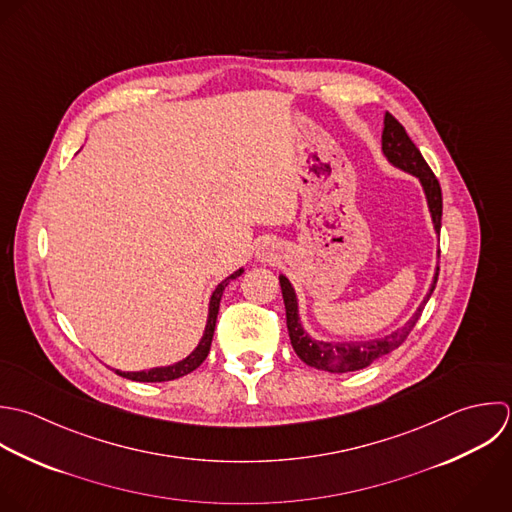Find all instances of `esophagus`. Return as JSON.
I'll return each instance as SVG.
<instances>
[{
	"label": "esophagus",
	"instance_id": "1",
	"mask_svg": "<svg viewBox=\"0 0 512 512\" xmlns=\"http://www.w3.org/2000/svg\"><path fill=\"white\" fill-rule=\"evenodd\" d=\"M257 259L261 263H275L281 259V247L275 243V241H263L257 251H255Z\"/></svg>",
	"mask_w": 512,
	"mask_h": 512
}]
</instances>
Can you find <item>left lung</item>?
<instances>
[{
    "mask_svg": "<svg viewBox=\"0 0 512 512\" xmlns=\"http://www.w3.org/2000/svg\"><path fill=\"white\" fill-rule=\"evenodd\" d=\"M383 153L389 159V163H393L395 167L415 175L421 181L423 191L427 195V203H429V211H431V217H433L435 231L439 233L441 231V217H443L441 185H439L435 173L431 171V167L427 165V161L423 159L417 145L407 135L405 127L391 113H385ZM437 279H439V267L435 271L433 285H431L427 297L423 299V303L419 305L417 313L401 329L393 331L391 335H385V337L373 339V341H357V343H353V341L351 343H325V341L311 339L309 333L303 329L301 319H299V305H297L295 289H293L291 281L285 275H279L281 293H283V301H285V313H287L289 339H291V345H293L297 357L303 363H307L309 367H315L319 371H329V373H351V371H361V369L369 367L373 361L389 355L391 351H395L397 347H401L405 343V339L413 331L415 323L419 321L427 301L431 299V295L435 291V285H437Z\"/></svg>",
    "mask_w": 512,
    "mask_h": 512,
    "instance_id": "left-lung-1",
    "label": "left lung"
}]
</instances>
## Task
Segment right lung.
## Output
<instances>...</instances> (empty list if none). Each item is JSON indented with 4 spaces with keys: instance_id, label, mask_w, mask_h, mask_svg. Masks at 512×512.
<instances>
[{
    "instance_id": "add662e5",
    "label": "right lung",
    "mask_w": 512,
    "mask_h": 512,
    "mask_svg": "<svg viewBox=\"0 0 512 512\" xmlns=\"http://www.w3.org/2000/svg\"><path fill=\"white\" fill-rule=\"evenodd\" d=\"M243 273V269H237L233 275H229L227 279H223L217 289L213 291L211 295V301H209V315H207V325H205V333L199 341V345L195 347V351L185 357L183 361L179 363H173L169 367H155V369H149V371H119V369H113L119 377L123 379H129V381H137V383H165V381H173V379H179L183 375H189L191 371H195L203 361L205 357L209 355V349H211V341H213V333H215V323H217V313H219V303H221V295L225 291V287L229 285L231 279H237L239 275Z\"/></svg>"
}]
</instances>
